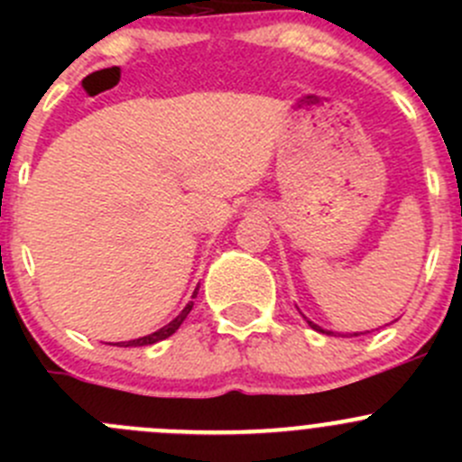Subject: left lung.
Instances as JSON below:
<instances>
[{
  "label": "left lung",
  "instance_id": "1",
  "mask_svg": "<svg viewBox=\"0 0 462 462\" xmlns=\"http://www.w3.org/2000/svg\"><path fill=\"white\" fill-rule=\"evenodd\" d=\"M309 324H310V328L319 330V333H326V335H330V330H324V328H321V326H318V324H313V321H309ZM353 335H360V333H353Z\"/></svg>",
  "mask_w": 462,
  "mask_h": 462
}]
</instances>
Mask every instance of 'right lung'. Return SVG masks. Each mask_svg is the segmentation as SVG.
Returning <instances> with one entry per match:
<instances>
[{
	"mask_svg": "<svg viewBox=\"0 0 462 462\" xmlns=\"http://www.w3.org/2000/svg\"><path fill=\"white\" fill-rule=\"evenodd\" d=\"M197 292H199V288H197V291H194L192 300H194V297H197ZM192 306H194V301H189V304L185 306L183 310H180L179 318H174V319L170 321V324L162 326V328H158L156 333L144 335V337H138V339H129V342H120V346H149V344H156V342H161V339H167V337H170V335H174L176 330H179V326L183 324L185 318H188L189 310H192Z\"/></svg>",
	"mask_w": 462,
	"mask_h": 462,
	"instance_id": "1",
	"label": "right lung"
}]
</instances>
